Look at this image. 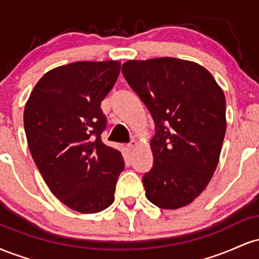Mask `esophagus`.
<instances>
[{"label": "esophagus", "instance_id": "obj_1", "mask_svg": "<svg viewBox=\"0 0 259 259\" xmlns=\"http://www.w3.org/2000/svg\"><path fill=\"white\" fill-rule=\"evenodd\" d=\"M136 146H138V142H136V141H134V140H133V141L130 142V144H127V150H129L130 152H132V151L135 150Z\"/></svg>", "mask_w": 259, "mask_h": 259}]
</instances>
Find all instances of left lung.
<instances>
[{"label": "left lung", "instance_id": "8db88e82", "mask_svg": "<svg viewBox=\"0 0 259 259\" xmlns=\"http://www.w3.org/2000/svg\"><path fill=\"white\" fill-rule=\"evenodd\" d=\"M121 72L152 115L153 165L146 197L163 209L187 206L212 179L227 130L225 96L206 68L160 57L127 61Z\"/></svg>", "mask_w": 259, "mask_h": 259}]
</instances>
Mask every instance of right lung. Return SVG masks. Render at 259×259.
<instances>
[{
  "label": "right lung",
  "instance_id": "right-lung-1",
  "mask_svg": "<svg viewBox=\"0 0 259 259\" xmlns=\"http://www.w3.org/2000/svg\"><path fill=\"white\" fill-rule=\"evenodd\" d=\"M120 73V62H75L47 72L24 108L29 150L49 189L75 212L91 214L114 201L124 159L101 140V102Z\"/></svg>",
  "mask_w": 259,
  "mask_h": 259
}]
</instances>
